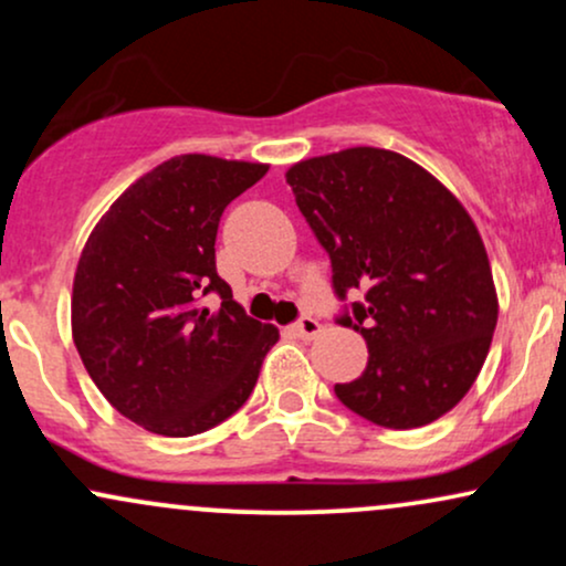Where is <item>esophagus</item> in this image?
Listing matches in <instances>:
<instances>
[{"instance_id":"34e87169","label":"esophagus","mask_w":566,"mask_h":566,"mask_svg":"<svg viewBox=\"0 0 566 566\" xmlns=\"http://www.w3.org/2000/svg\"><path fill=\"white\" fill-rule=\"evenodd\" d=\"M292 333H295L297 337H303V340H314V337L322 333V324L316 322L314 316H303V319L292 327Z\"/></svg>"}]
</instances>
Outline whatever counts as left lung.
<instances>
[{
  "mask_svg": "<svg viewBox=\"0 0 566 566\" xmlns=\"http://www.w3.org/2000/svg\"><path fill=\"white\" fill-rule=\"evenodd\" d=\"M333 261L365 373L337 382L348 409L382 428H420L469 394L490 354L497 292L482 233L460 199L418 161L373 146L295 161L284 172Z\"/></svg>",
  "mask_w": 566,
  "mask_h": 566,
  "instance_id": "1",
  "label": "left lung"
}]
</instances>
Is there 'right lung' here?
Listing matches in <instances>:
<instances>
[{
	"label": "right lung",
	"mask_w": 566,
	"mask_h": 566,
	"mask_svg": "<svg viewBox=\"0 0 566 566\" xmlns=\"http://www.w3.org/2000/svg\"><path fill=\"white\" fill-rule=\"evenodd\" d=\"M265 172L261 161L180 154L140 175L84 242L74 346L108 405L146 431L178 439L223 423L279 340L216 271L220 216ZM210 291L218 310L203 305Z\"/></svg>",
	"instance_id": "right-lung-1"
}]
</instances>
